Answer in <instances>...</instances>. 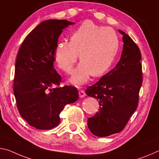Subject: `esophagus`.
<instances>
[{
	"instance_id": "esophagus-1",
	"label": "esophagus",
	"mask_w": 159,
	"mask_h": 159,
	"mask_svg": "<svg viewBox=\"0 0 159 159\" xmlns=\"http://www.w3.org/2000/svg\"><path fill=\"white\" fill-rule=\"evenodd\" d=\"M79 95H80V98L84 97L85 96H86L85 92H84V90H80V91H79Z\"/></svg>"
}]
</instances>
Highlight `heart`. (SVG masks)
I'll return each mask as SVG.
<instances>
[{"label":"heart","instance_id":"obj_1","mask_svg":"<svg viewBox=\"0 0 159 159\" xmlns=\"http://www.w3.org/2000/svg\"><path fill=\"white\" fill-rule=\"evenodd\" d=\"M118 48V38L113 29L100 27L88 20L72 32L70 41L58 43L54 56L60 68L70 74L80 53L81 62L70 80L80 86L87 82L92 74L97 77L107 71Z\"/></svg>","mask_w":159,"mask_h":159}]
</instances>
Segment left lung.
<instances>
[{
    "label": "left lung",
    "instance_id": "left-lung-1",
    "mask_svg": "<svg viewBox=\"0 0 159 159\" xmlns=\"http://www.w3.org/2000/svg\"><path fill=\"white\" fill-rule=\"evenodd\" d=\"M123 50L115 68L86 90L97 98L98 112L88 118V127L98 137H107L121 132L136 111L142 84L141 52L128 34L121 30Z\"/></svg>",
    "mask_w": 159,
    "mask_h": 159
}]
</instances>
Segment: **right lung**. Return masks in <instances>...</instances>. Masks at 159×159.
<instances>
[{"mask_svg": "<svg viewBox=\"0 0 159 159\" xmlns=\"http://www.w3.org/2000/svg\"><path fill=\"white\" fill-rule=\"evenodd\" d=\"M72 24L65 20L44 21L29 34L18 51L13 83L17 107L36 129L56 127L65 106L79 98L76 87H59L62 77L53 67L60 34Z\"/></svg>", "mask_w": 159, "mask_h": 159, "instance_id": "1", "label": "right lung"}]
</instances>
